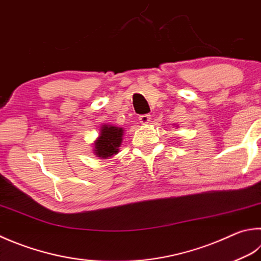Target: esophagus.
<instances>
[{
    "instance_id": "34e87169",
    "label": "esophagus",
    "mask_w": 261,
    "mask_h": 261,
    "mask_svg": "<svg viewBox=\"0 0 261 261\" xmlns=\"http://www.w3.org/2000/svg\"><path fill=\"white\" fill-rule=\"evenodd\" d=\"M150 119H151V116L150 115H142V116H140V122H141V124H143V125L149 124Z\"/></svg>"
}]
</instances>
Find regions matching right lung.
Listing matches in <instances>:
<instances>
[{
	"label": "right lung",
	"mask_w": 261,
	"mask_h": 261,
	"mask_svg": "<svg viewBox=\"0 0 261 261\" xmlns=\"http://www.w3.org/2000/svg\"><path fill=\"white\" fill-rule=\"evenodd\" d=\"M124 129L121 127L111 125H103L100 135L94 142V153L101 159L111 158L117 154L121 145Z\"/></svg>",
	"instance_id": "1"
}]
</instances>
